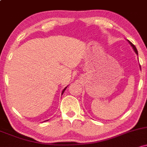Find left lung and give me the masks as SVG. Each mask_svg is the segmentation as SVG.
Wrapping results in <instances>:
<instances>
[{
    "label": "left lung",
    "instance_id": "left-lung-1",
    "mask_svg": "<svg viewBox=\"0 0 147 147\" xmlns=\"http://www.w3.org/2000/svg\"><path fill=\"white\" fill-rule=\"evenodd\" d=\"M127 40V41H128V42H129V43H130V45H131V46H132V49H133V50H134V51H135V53H136V54H137V55H138V52H137V50L136 47H135V45H133V44H132V42H131L130 41V40ZM140 69H141V66H140Z\"/></svg>",
    "mask_w": 147,
    "mask_h": 147
}]
</instances>
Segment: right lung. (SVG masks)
Instances as JSON below:
<instances>
[{
    "label": "right lung",
    "instance_id": "add662e5",
    "mask_svg": "<svg viewBox=\"0 0 147 147\" xmlns=\"http://www.w3.org/2000/svg\"><path fill=\"white\" fill-rule=\"evenodd\" d=\"M67 87H66V88H64V90H62V92H61V94H63V93H64V91H65V90H66V89H67Z\"/></svg>",
    "mask_w": 147,
    "mask_h": 147
}]
</instances>
